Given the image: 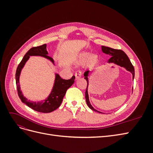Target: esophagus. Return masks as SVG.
Listing matches in <instances>:
<instances>
[{
  "mask_svg": "<svg viewBox=\"0 0 153 153\" xmlns=\"http://www.w3.org/2000/svg\"><path fill=\"white\" fill-rule=\"evenodd\" d=\"M75 76L76 80H78V79H80V78H81V76H82V73H81L80 71H77V72L75 73Z\"/></svg>",
  "mask_w": 153,
  "mask_h": 153,
  "instance_id": "esophagus-1",
  "label": "esophagus"
}]
</instances>
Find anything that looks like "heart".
Returning <instances> with one entry per match:
<instances>
[{
    "label": "heart",
    "mask_w": 153,
    "mask_h": 153,
    "mask_svg": "<svg viewBox=\"0 0 153 153\" xmlns=\"http://www.w3.org/2000/svg\"><path fill=\"white\" fill-rule=\"evenodd\" d=\"M98 62V55L95 54H91L89 52H82L79 56H78V62L82 64L85 63V66L87 68H92L96 65Z\"/></svg>",
    "instance_id": "b5f03b06"
}]
</instances>
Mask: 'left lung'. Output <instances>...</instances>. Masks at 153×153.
<instances>
[{"label": "left lung", "instance_id": "left-lung-1", "mask_svg": "<svg viewBox=\"0 0 153 153\" xmlns=\"http://www.w3.org/2000/svg\"><path fill=\"white\" fill-rule=\"evenodd\" d=\"M101 50H102L103 53L109 55L111 56V57L108 59L107 61V63H113L114 64H116L117 66H119L121 67H123L125 68L126 70L129 72H130L132 74V78L133 80L134 79V77H135V69L133 66L132 64L130 61V60L127 56V55L125 53L123 50H116L110 47H104V46H101ZM90 71H87L84 73V76H85V79L86 80L87 82V86L85 91V100H86V103L89 107L92 110L95 111V112H99V113H102L98 111L94 108L93 106H92L90 103V101L89 99V94H88V87H89V75ZM133 91V89H132Z\"/></svg>", "mask_w": 153, "mask_h": 153}]
</instances>
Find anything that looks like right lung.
<instances>
[{
    "label": "right lung",
    "mask_w": 153,
    "mask_h": 153,
    "mask_svg": "<svg viewBox=\"0 0 153 153\" xmlns=\"http://www.w3.org/2000/svg\"><path fill=\"white\" fill-rule=\"evenodd\" d=\"M48 53L47 50V45L45 44L39 47H32L27 52L24 57H23L22 61L18 64L16 71V84L18 91V96L20 98L22 103L29 106L37 112L42 113H50L58 108L61 105L64 96H65L66 91L75 82V76H73L71 79L64 80L61 78L59 74L55 73V80L52 89L50 94L45 100L41 101H32L28 100L23 94L20 85V76L23 68L24 67L25 63L31 56H39L47 59L52 62L55 66L54 60L48 56Z\"/></svg>",
    "instance_id": "right-lung-1"
}]
</instances>
